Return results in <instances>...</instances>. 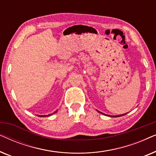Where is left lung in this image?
<instances>
[{
  "label": "left lung",
  "mask_w": 156,
  "mask_h": 156,
  "mask_svg": "<svg viewBox=\"0 0 156 156\" xmlns=\"http://www.w3.org/2000/svg\"><path fill=\"white\" fill-rule=\"evenodd\" d=\"M100 113H101V112H100ZM101 114H103V113H101ZM124 115H125V114H124ZM123 116V114H122V115H121H121H119V116ZM118 116H114V117H118Z\"/></svg>",
  "instance_id": "left-lung-1"
}]
</instances>
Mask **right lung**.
I'll list each match as a JSON object with an SVG mask.
<instances>
[{
    "mask_svg": "<svg viewBox=\"0 0 156 156\" xmlns=\"http://www.w3.org/2000/svg\"><path fill=\"white\" fill-rule=\"evenodd\" d=\"M56 112H57V110L56 112H55V113H56ZM52 114H50V115H46V116H51V115H52ZM45 116V115H44V116H40V117H44V116Z\"/></svg>",
    "mask_w": 156,
    "mask_h": 156,
    "instance_id": "1",
    "label": "right lung"
}]
</instances>
